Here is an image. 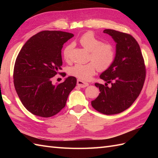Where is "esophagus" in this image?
Returning a JSON list of instances; mask_svg holds the SVG:
<instances>
[{
    "mask_svg": "<svg viewBox=\"0 0 158 158\" xmlns=\"http://www.w3.org/2000/svg\"><path fill=\"white\" fill-rule=\"evenodd\" d=\"M77 84L80 88H85V87L88 86L89 85V83H86L85 81H83L81 80L78 79L77 81Z\"/></svg>",
    "mask_w": 158,
    "mask_h": 158,
    "instance_id": "34e87169",
    "label": "esophagus"
}]
</instances>
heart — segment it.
<instances>
[{
    "instance_id": "b5f03b06",
    "label": "heart",
    "mask_w": 158,
    "mask_h": 158,
    "mask_svg": "<svg viewBox=\"0 0 158 158\" xmlns=\"http://www.w3.org/2000/svg\"><path fill=\"white\" fill-rule=\"evenodd\" d=\"M79 43L87 51L89 52V62L85 64H78L71 67L69 73L83 81H88L94 75L98 69L100 71L108 69L112 65L115 58V48L110 43L102 41L93 34L87 32L79 39ZM72 45L66 46L63 52V57L66 62L70 61V53Z\"/></svg>"
}]
</instances>
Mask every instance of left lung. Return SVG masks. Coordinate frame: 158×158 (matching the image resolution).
Here are the masks:
<instances>
[{
  "mask_svg": "<svg viewBox=\"0 0 158 158\" xmlns=\"http://www.w3.org/2000/svg\"><path fill=\"white\" fill-rule=\"evenodd\" d=\"M104 33L116 43L115 58L112 65L100 75L105 85L96 83L98 96L92 106L105 115H114L128 109L138 98L145 82L146 70L140 46L130 35L111 29ZM111 83L110 87L107 86Z\"/></svg>",
  "mask_w": 158,
  "mask_h": 158,
  "instance_id": "8db88e82",
  "label": "left lung"
}]
</instances>
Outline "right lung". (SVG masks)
Returning a JSON list of instances; mask_svg holds the SVG:
<instances>
[{
  "label": "right lung",
  "mask_w": 158,
  "mask_h": 158,
  "mask_svg": "<svg viewBox=\"0 0 158 158\" xmlns=\"http://www.w3.org/2000/svg\"><path fill=\"white\" fill-rule=\"evenodd\" d=\"M73 36L62 31H41L28 39L20 50L13 70V83L23 105L33 115H56L65 106L70 92L76 86L75 77L56 85L52 81L61 69L64 43Z\"/></svg>",
  "instance_id": "obj_1"
}]
</instances>
